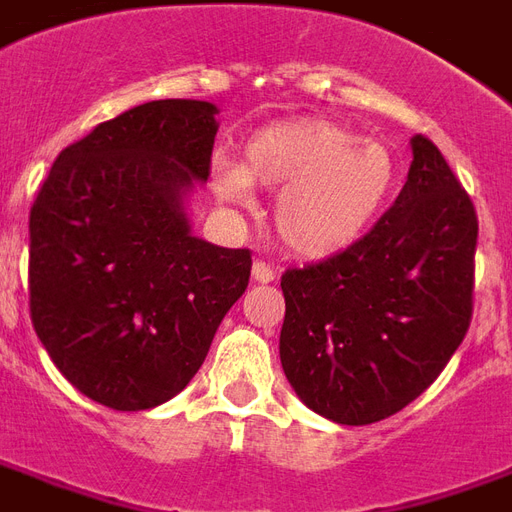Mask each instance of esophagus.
Returning <instances> with one entry per match:
<instances>
[{
  "label": "esophagus",
  "mask_w": 512,
  "mask_h": 512,
  "mask_svg": "<svg viewBox=\"0 0 512 512\" xmlns=\"http://www.w3.org/2000/svg\"><path fill=\"white\" fill-rule=\"evenodd\" d=\"M252 279L260 282V285H268V282H274L276 279V271L268 266L266 260H257L255 266H252Z\"/></svg>",
  "instance_id": "1"
}]
</instances>
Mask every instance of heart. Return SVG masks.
<instances>
[{"instance_id":"b5f03b06","label":"heart","mask_w":512,"mask_h":512,"mask_svg":"<svg viewBox=\"0 0 512 512\" xmlns=\"http://www.w3.org/2000/svg\"><path fill=\"white\" fill-rule=\"evenodd\" d=\"M211 181L233 203H249L252 187L279 192V241L298 257L328 260L372 233L391 198L396 162L385 143L339 121L295 119L255 132L244 162H219Z\"/></svg>"}]
</instances>
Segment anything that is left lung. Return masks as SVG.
Wrapping results in <instances>:
<instances>
[{
  "label": "left lung",
  "instance_id": "obj_1",
  "mask_svg": "<svg viewBox=\"0 0 512 512\" xmlns=\"http://www.w3.org/2000/svg\"><path fill=\"white\" fill-rule=\"evenodd\" d=\"M399 198L358 244L282 276L279 358L317 415L366 426L437 380L467 336L478 214L423 135Z\"/></svg>",
  "mask_w": 512,
  "mask_h": 512
}]
</instances>
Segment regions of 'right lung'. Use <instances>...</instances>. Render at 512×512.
I'll list each match as a JSON object with an SVG mask.
<instances>
[{"instance_id":"add662e5","label":"right lung","mask_w":512,"mask_h":512,"mask_svg":"<svg viewBox=\"0 0 512 512\" xmlns=\"http://www.w3.org/2000/svg\"><path fill=\"white\" fill-rule=\"evenodd\" d=\"M217 105L154 100L56 157L29 214V312L56 369L92 401L151 410L198 374L249 285V249L192 236Z\"/></svg>"}]
</instances>
